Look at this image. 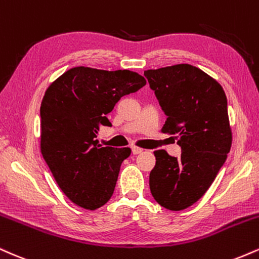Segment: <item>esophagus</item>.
I'll use <instances>...</instances> for the list:
<instances>
[{
  "instance_id": "34e87169",
  "label": "esophagus",
  "mask_w": 259,
  "mask_h": 259,
  "mask_svg": "<svg viewBox=\"0 0 259 259\" xmlns=\"http://www.w3.org/2000/svg\"><path fill=\"white\" fill-rule=\"evenodd\" d=\"M143 149L142 148H138V147H132V154L133 155H138V154H142L143 153Z\"/></svg>"
}]
</instances>
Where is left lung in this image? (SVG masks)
Instances as JSON below:
<instances>
[{"mask_svg": "<svg viewBox=\"0 0 259 259\" xmlns=\"http://www.w3.org/2000/svg\"><path fill=\"white\" fill-rule=\"evenodd\" d=\"M144 76L167 116L162 132L178 133L182 149L181 157L154 151L151 195L162 207L181 211L207 191L230 151L227 96L217 81L189 64L147 70Z\"/></svg>", "mask_w": 259, "mask_h": 259, "instance_id": "1", "label": "left lung"}]
</instances>
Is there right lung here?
<instances>
[{
	"label": "right lung",
	"mask_w": 259,
	"mask_h": 259,
	"mask_svg": "<svg viewBox=\"0 0 259 259\" xmlns=\"http://www.w3.org/2000/svg\"><path fill=\"white\" fill-rule=\"evenodd\" d=\"M145 83L130 70L77 66L46 91L39 109L42 156L63 193L80 207L97 209L112 196L131 149L102 147L97 133L111 126L106 115L118 100Z\"/></svg>",
	"instance_id": "right-lung-1"
}]
</instances>
